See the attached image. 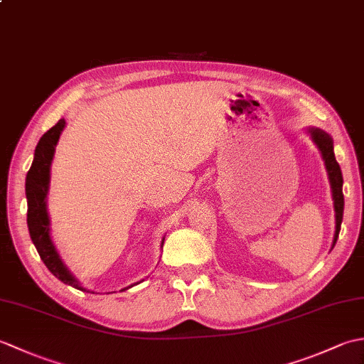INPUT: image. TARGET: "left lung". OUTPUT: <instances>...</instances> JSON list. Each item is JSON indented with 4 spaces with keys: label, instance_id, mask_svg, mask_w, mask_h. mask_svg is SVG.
I'll return each mask as SVG.
<instances>
[{
    "label": "left lung",
    "instance_id": "8db88e82",
    "mask_svg": "<svg viewBox=\"0 0 364 364\" xmlns=\"http://www.w3.org/2000/svg\"><path fill=\"white\" fill-rule=\"evenodd\" d=\"M308 134L311 136L313 142L318 146L321 151V156L323 159V164H326V170L328 175L330 188H331V198H333V208H335V235H333V244H331V249H333L339 230H341V222H343V213H344V196H343V173L341 167L336 162L335 151H333V139L326 131L321 128L310 127L306 129Z\"/></svg>",
    "mask_w": 364,
    "mask_h": 364
}]
</instances>
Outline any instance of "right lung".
Wrapping results in <instances>:
<instances>
[{"label": "right lung", "instance_id": "add662e5", "mask_svg": "<svg viewBox=\"0 0 364 364\" xmlns=\"http://www.w3.org/2000/svg\"><path fill=\"white\" fill-rule=\"evenodd\" d=\"M65 128V119H60L56 125L51 129L46 131V133L41 137L36 150H34V159L33 164H31L29 172L26 175V200H28V230L29 236L33 239V244L41 255L42 261L45 266L48 267L50 272L59 278L60 282L73 286L75 289H80L84 292H92L87 288L80 283L78 278H76L65 262L60 258V255L54 245L51 235H50V215L48 210H46V197H48L50 191V172H51V162L54 158V151H56V145L59 142V137L63 134ZM164 244V237L161 241V247ZM137 282L134 284L128 286V288H123L122 291H127L133 286L139 284Z\"/></svg>", "mask_w": 364, "mask_h": 364}]
</instances>
